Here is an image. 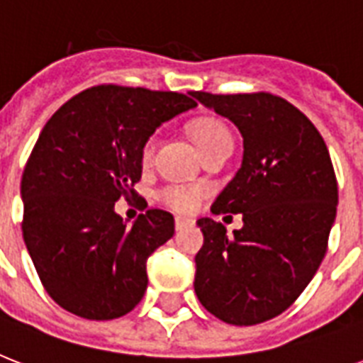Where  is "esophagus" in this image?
<instances>
[{
    "instance_id": "obj_1",
    "label": "esophagus",
    "mask_w": 363,
    "mask_h": 363,
    "mask_svg": "<svg viewBox=\"0 0 363 363\" xmlns=\"http://www.w3.org/2000/svg\"><path fill=\"white\" fill-rule=\"evenodd\" d=\"M192 226V220L190 218H184V216H177L175 218V228L177 232H181V230H184V228Z\"/></svg>"
}]
</instances>
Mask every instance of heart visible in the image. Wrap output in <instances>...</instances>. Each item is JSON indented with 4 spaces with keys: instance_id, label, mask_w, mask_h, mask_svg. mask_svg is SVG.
<instances>
[{
    "instance_id": "obj_1",
    "label": "heart",
    "mask_w": 363,
    "mask_h": 363,
    "mask_svg": "<svg viewBox=\"0 0 363 363\" xmlns=\"http://www.w3.org/2000/svg\"><path fill=\"white\" fill-rule=\"evenodd\" d=\"M192 135L198 143L201 154L209 152L213 148L224 147V145H232V133L226 125L220 121L215 118H205L194 124ZM154 150H156V135H150L145 141L141 148V162L148 165L154 158ZM203 196V190L199 186H186V184H167L158 192V198L164 201L167 207L179 211V213H192L198 207L199 199Z\"/></svg>"
}]
</instances>
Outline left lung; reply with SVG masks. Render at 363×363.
<instances>
[{
  "label": "left lung",
  "mask_w": 363,
  "mask_h": 363,
  "mask_svg": "<svg viewBox=\"0 0 363 363\" xmlns=\"http://www.w3.org/2000/svg\"><path fill=\"white\" fill-rule=\"evenodd\" d=\"M238 125L242 162L218 194L213 215H242L226 233L199 218L194 290L216 318L252 326L281 315L299 298L326 254L337 213L332 158L313 122L273 94L190 92Z\"/></svg>",
  "instance_id": "8db88e82"
}]
</instances>
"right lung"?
Instances as JSON below:
<instances>
[{"mask_svg":"<svg viewBox=\"0 0 363 363\" xmlns=\"http://www.w3.org/2000/svg\"><path fill=\"white\" fill-rule=\"evenodd\" d=\"M196 105L184 94L104 84L77 94L45 124L20 182L22 235L60 307L113 320L141 301L148 256L173 238L175 220L148 209L128 226L115 203L141 179L145 141Z\"/></svg>","mask_w":363,"mask_h":363,"instance_id":"right-lung-1","label":"right lung"}]
</instances>
